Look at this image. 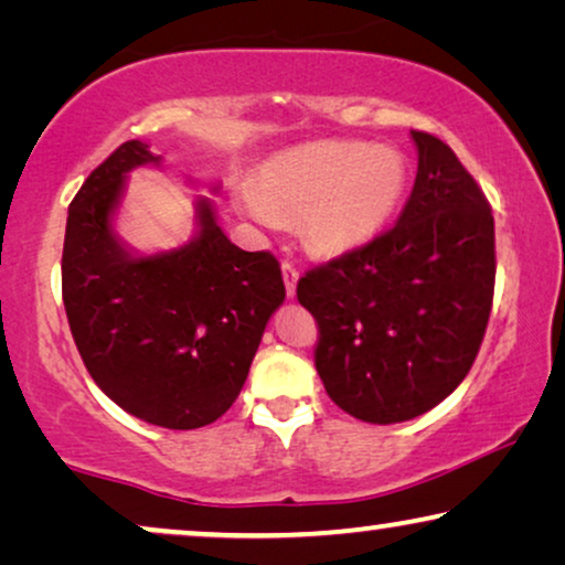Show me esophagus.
Segmentation results:
<instances>
[{"label": "esophagus", "mask_w": 565, "mask_h": 565, "mask_svg": "<svg viewBox=\"0 0 565 565\" xmlns=\"http://www.w3.org/2000/svg\"><path fill=\"white\" fill-rule=\"evenodd\" d=\"M282 280H285V290L288 296H296V285H298V267L292 262H282Z\"/></svg>", "instance_id": "esophagus-1"}]
</instances>
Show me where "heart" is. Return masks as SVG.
Here are the masks:
<instances>
[{"label": "heart", "mask_w": 565, "mask_h": 565, "mask_svg": "<svg viewBox=\"0 0 565 565\" xmlns=\"http://www.w3.org/2000/svg\"><path fill=\"white\" fill-rule=\"evenodd\" d=\"M406 184L408 169L398 151L323 141L262 164L254 190L246 188L238 203L265 226H275L277 218H303L311 249L347 254L388 228Z\"/></svg>", "instance_id": "1"}]
</instances>
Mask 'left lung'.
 Returning <instances> with one entry per match:
<instances>
[{"label":"left lung","mask_w":565,"mask_h":565,"mask_svg":"<svg viewBox=\"0 0 565 565\" xmlns=\"http://www.w3.org/2000/svg\"><path fill=\"white\" fill-rule=\"evenodd\" d=\"M414 190L398 221L298 280L319 323L313 360L329 398L370 424L414 419L462 383L491 316L493 215L455 151L412 130Z\"/></svg>","instance_id":"obj_1"}]
</instances>
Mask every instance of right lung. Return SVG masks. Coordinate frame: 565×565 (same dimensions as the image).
<instances>
[{
  "mask_svg": "<svg viewBox=\"0 0 565 565\" xmlns=\"http://www.w3.org/2000/svg\"><path fill=\"white\" fill-rule=\"evenodd\" d=\"M159 164L149 143L126 141L68 205L61 290L92 381L120 408L167 429L223 416L249 375L275 308L280 262L244 252L200 198L198 234L180 249L138 257L113 228L126 174Z\"/></svg>",
  "mask_w": 565,
  "mask_h": 565,
  "instance_id": "1",
  "label": "right lung"
}]
</instances>
